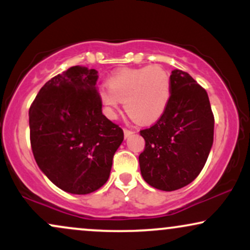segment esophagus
Masks as SVG:
<instances>
[{"instance_id": "esophagus-1", "label": "esophagus", "mask_w": 250, "mask_h": 250, "mask_svg": "<svg viewBox=\"0 0 250 250\" xmlns=\"http://www.w3.org/2000/svg\"><path fill=\"white\" fill-rule=\"evenodd\" d=\"M123 133H125V137L127 139V137L130 136V135L134 134L133 130H128V129H123Z\"/></svg>"}]
</instances>
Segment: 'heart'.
<instances>
[{
  "label": "heart",
  "instance_id": "heart-1",
  "mask_svg": "<svg viewBox=\"0 0 250 250\" xmlns=\"http://www.w3.org/2000/svg\"><path fill=\"white\" fill-rule=\"evenodd\" d=\"M107 87L99 93L107 116H115L116 107L123 101L128 115L140 125L156 122L171 96L170 76L159 65L122 68L108 77Z\"/></svg>",
  "mask_w": 250,
  "mask_h": 250
}]
</instances>
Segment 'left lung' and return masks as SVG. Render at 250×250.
Returning a JSON list of instances; mask_svg holds the SVG:
<instances>
[{
    "label": "left lung",
    "instance_id": "1",
    "mask_svg": "<svg viewBox=\"0 0 250 250\" xmlns=\"http://www.w3.org/2000/svg\"><path fill=\"white\" fill-rule=\"evenodd\" d=\"M171 96L165 114L140 131L145 150L142 177L165 191L183 188L205 167L214 140V115L207 91L186 71H171Z\"/></svg>",
    "mask_w": 250,
    "mask_h": 250
}]
</instances>
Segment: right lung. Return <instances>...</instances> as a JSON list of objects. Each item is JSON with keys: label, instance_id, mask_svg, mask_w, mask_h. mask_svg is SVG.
Listing matches in <instances>:
<instances>
[{"label": "right lung", "instance_id": "obj_1", "mask_svg": "<svg viewBox=\"0 0 250 250\" xmlns=\"http://www.w3.org/2000/svg\"><path fill=\"white\" fill-rule=\"evenodd\" d=\"M97 70L75 65L40 89L29 109L30 143L42 173L56 187L85 195L109 179L123 130L102 114Z\"/></svg>", "mask_w": 250, "mask_h": 250}]
</instances>
